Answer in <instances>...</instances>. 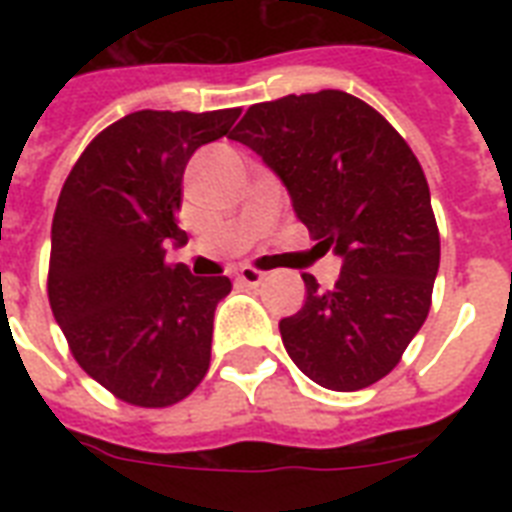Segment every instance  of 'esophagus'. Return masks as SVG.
<instances>
[{"label":"esophagus","mask_w":512,"mask_h":512,"mask_svg":"<svg viewBox=\"0 0 512 512\" xmlns=\"http://www.w3.org/2000/svg\"><path fill=\"white\" fill-rule=\"evenodd\" d=\"M236 279L241 284H247V287H257L265 279V273L257 271V268H249V265H241V268H236Z\"/></svg>","instance_id":"34e87169"}]
</instances>
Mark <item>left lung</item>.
<instances>
[{
	"label": "left lung",
	"instance_id": "1",
	"mask_svg": "<svg viewBox=\"0 0 512 512\" xmlns=\"http://www.w3.org/2000/svg\"><path fill=\"white\" fill-rule=\"evenodd\" d=\"M231 140L263 159L297 220L342 260L332 289L303 273L305 305L279 321L289 358L329 390L382 380L428 319L441 260L412 148L372 106L340 90L257 103Z\"/></svg>",
	"mask_w": 512,
	"mask_h": 512
}]
</instances>
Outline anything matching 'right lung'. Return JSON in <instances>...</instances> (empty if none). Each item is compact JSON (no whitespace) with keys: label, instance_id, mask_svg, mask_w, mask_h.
<instances>
[{"label":"right lung","instance_id":"add662e5","mask_svg":"<svg viewBox=\"0 0 512 512\" xmlns=\"http://www.w3.org/2000/svg\"><path fill=\"white\" fill-rule=\"evenodd\" d=\"M239 108L135 111L84 148L52 217V316L92 380L127 404L183 401L209 369L212 319L228 276L167 263L185 164L228 135Z\"/></svg>","mask_w":512,"mask_h":512}]
</instances>
